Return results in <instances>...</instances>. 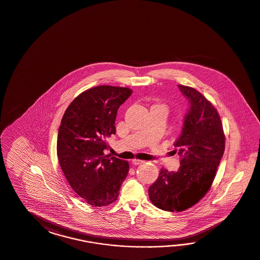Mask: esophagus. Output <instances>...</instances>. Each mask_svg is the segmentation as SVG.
Returning <instances> with one entry per match:
<instances>
[{"instance_id": "34e87169", "label": "esophagus", "mask_w": 260, "mask_h": 260, "mask_svg": "<svg viewBox=\"0 0 260 260\" xmlns=\"http://www.w3.org/2000/svg\"><path fill=\"white\" fill-rule=\"evenodd\" d=\"M144 163V161H142V160H139V159H134L132 160V164L135 165V166H138V165H140V164Z\"/></svg>"}]
</instances>
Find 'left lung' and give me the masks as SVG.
<instances>
[{"label": "left lung", "mask_w": 260, "mask_h": 260, "mask_svg": "<svg viewBox=\"0 0 260 260\" xmlns=\"http://www.w3.org/2000/svg\"><path fill=\"white\" fill-rule=\"evenodd\" d=\"M178 87L190 103L181 136L174 143L181 167L176 172L161 169L149 188L152 204L168 211L187 210L210 190L225 139L221 118L212 104L192 87Z\"/></svg>", "instance_id": "8db88e82"}]
</instances>
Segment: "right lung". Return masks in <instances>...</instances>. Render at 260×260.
<instances>
[{
  "label": "right lung",
  "instance_id": "add662e5",
  "mask_svg": "<svg viewBox=\"0 0 260 260\" xmlns=\"http://www.w3.org/2000/svg\"><path fill=\"white\" fill-rule=\"evenodd\" d=\"M131 94L129 88L93 87L73 100L60 121L57 139L60 168L73 190L90 205L116 201L128 174L127 161L104 151L109 147L107 139L116 133L117 111Z\"/></svg>",
  "mask_w": 260,
  "mask_h": 260
}]
</instances>
